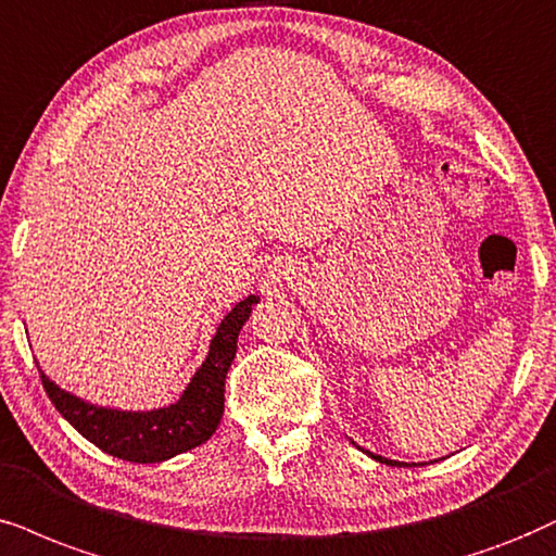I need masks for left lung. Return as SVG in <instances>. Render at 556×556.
<instances>
[{"label":"left lung","mask_w":556,"mask_h":556,"mask_svg":"<svg viewBox=\"0 0 556 556\" xmlns=\"http://www.w3.org/2000/svg\"><path fill=\"white\" fill-rule=\"evenodd\" d=\"M362 448V446H359ZM371 459H377V462H382V465H390V467H407V465H403V462H395V459H384V456H379V454H371V452H367Z\"/></svg>","instance_id":"1"}]
</instances>
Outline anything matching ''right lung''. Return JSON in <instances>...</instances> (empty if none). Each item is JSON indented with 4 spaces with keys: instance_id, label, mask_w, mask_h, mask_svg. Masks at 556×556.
Listing matches in <instances>:
<instances>
[{
    "instance_id": "right-lung-1",
    "label": "right lung",
    "mask_w": 556,
    "mask_h": 556,
    "mask_svg": "<svg viewBox=\"0 0 556 556\" xmlns=\"http://www.w3.org/2000/svg\"><path fill=\"white\" fill-rule=\"evenodd\" d=\"M258 302L249 294L217 326L210 351L194 371L177 403L153 410H121L87 403L66 392L40 369L43 388L55 410L79 431L84 439L100 446L104 454L136 465H156L189 448L205 444L220 426L226 410V375L238 351V333Z\"/></svg>"
}]
</instances>
